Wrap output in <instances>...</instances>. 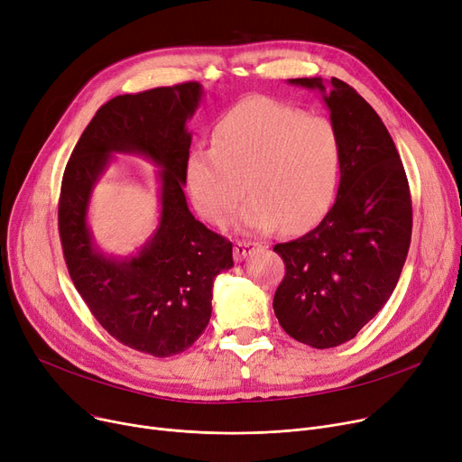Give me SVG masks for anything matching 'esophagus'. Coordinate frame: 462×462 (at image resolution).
<instances>
[{
	"instance_id": "34e87169",
	"label": "esophagus",
	"mask_w": 462,
	"mask_h": 462,
	"mask_svg": "<svg viewBox=\"0 0 462 462\" xmlns=\"http://www.w3.org/2000/svg\"><path fill=\"white\" fill-rule=\"evenodd\" d=\"M256 247H260V245L254 244V241H245V239L236 241V244H234V258H236V260H244V258H247Z\"/></svg>"
}]
</instances>
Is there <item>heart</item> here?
I'll use <instances>...</instances> for the list:
<instances>
[{
	"mask_svg": "<svg viewBox=\"0 0 462 462\" xmlns=\"http://www.w3.org/2000/svg\"><path fill=\"white\" fill-rule=\"evenodd\" d=\"M211 143L187 161L190 200L209 223L223 225L245 187L251 199L237 225L247 232L279 225L301 232L328 211L341 170V140L329 119L253 97L217 121Z\"/></svg>",
	"mask_w": 462,
	"mask_h": 462,
	"instance_id": "obj_1",
	"label": "heart"
}]
</instances>
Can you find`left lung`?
<instances>
[{
    "mask_svg": "<svg viewBox=\"0 0 462 462\" xmlns=\"http://www.w3.org/2000/svg\"><path fill=\"white\" fill-rule=\"evenodd\" d=\"M319 89L341 140V181L322 223L273 247L284 260L273 310L281 328L312 348L357 335L393 294L411 237L402 161L380 116L346 82L290 79Z\"/></svg>",
    "mask_w": 462,
    "mask_h": 462,
    "instance_id": "1",
    "label": "left lung"
}]
</instances>
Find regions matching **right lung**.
<instances>
[{
  "label": "right lung",
  "mask_w": 462,
  "mask_h": 462,
  "mask_svg": "<svg viewBox=\"0 0 462 462\" xmlns=\"http://www.w3.org/2000/svg\"><path fill=\"white\" fill-rule=\"evenodd\" d=\"M202 93L199 82H185L114 97L89 121L61 181L58 226L72 282L114 338L155 357L180 354L204 333L213 281L234 265L230 241L194 218L183 192L192 140L185 124ZM112 152L162 166L160 226L125 259L103 255L87 226L92 187Z\"/></svg>",
  "instance_id": "obj_1"
}]
</instances>
